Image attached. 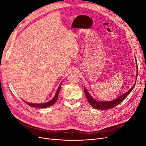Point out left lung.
Listing matches in <instances>:
<instances>
[{
    "label": "left lung",
    "mask_w": 146,
    "mask_h": 146,
    "mask_svg": "<svg viewBox=\"0 0 146 146\" xmlns=\"http://www.w3.org/2000/svg\"><path fill=\"white\" fill-rule=\"evenodd\" d=\"M136 60V58H135ZM136 67L138 68V65H137V61L136 60ZM136 79H137V76H138V71H136ZM136 83V81L135 82V83L133 86H132L130 89L127 92L123 93L122 95H121L120 97H118L117 98L114 99L113 100H110V101H99L94 99L92 97L88 91L86 90L85 88H84V91H85V94L86 97V99L89 102V103L90 105L92 106V107L96 108V109H98V110H108L110 108H113L114 107H116V105H119L120 103H121L125 99L126 97L129 95L130 92L133 90V89L135 87Z\"/></svg>",
    "instance_id": "1"
}]
</instances>
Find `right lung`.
<instances>
[{
  "label": "right lung",
  "mask_w": 146,
  "mask_h": 146,
  "mask_svg": "<svg viewBox=\"0 0 146 146\" xmlns=\"http://www.w3.org/2000/svg\"><path fill=\"white\" fill-rule=\"evenodd\" d=\"M61 83H62V82H61L60 85L58 88V89H57L56 90V93L54 96V98H53V99L52 100H50V101L47 102H45V103H42V104H32V103H29L28 102H26L25 100H24L25 102L28 104L29 105H30V107H35V108H46V107H50V106H52V105H54L55 102L56 101L57 99H58V94H59V92H60V89H61Z\"/></svg>",
  "instance_id": "1"
}]
</instances>
